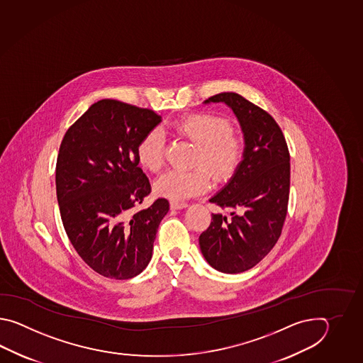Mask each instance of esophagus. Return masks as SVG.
<instances>
[{"instance_id": "34e87169", "label": "esophagus", "mask_w": 363, "mask_h": 363, "mask_svg": "<svg viewBox=\"0 0 363 363\" xmlns=\"http://www.w3.org/2000/svg\"><path fill=\"white\" fill-rule=\"evenodd\" d=\"M188 206L186 202H180V201H171L170 208L172 210H180V208H185Z\"/></svg>"}]
</instances>
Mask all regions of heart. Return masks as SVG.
<instances>
[{
  "label": "heart",
  "instance_id": "obj_1",
  "mask_svg": "<svg viewBox=\"0 0 363 363\" xmlns=\"http://www.w3.org/2000/svg\"><path fill=\"white\" fill-rule=\"evenodd\" d=\"M171 128L179 136L199 145L194 164L205 166L216 179H228L239 169L245 155V141L232 131L228 119L211 114H192L175 121ZM138 161L147 170L158 171L164 162L162 131L153 128L140 140L136 147ZM205 167L194 170L172 169L155 183L157 194L172 201H182L206 192L211 186V174Z\"/></svg>",
  "mask_w": 363,
  "mask_h": 363
}]
</instances>
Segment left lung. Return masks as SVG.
Instances as JSON below:
<instances>
[{
    "label": "left lung",
    "instance_id": "left-lung-1",
    "mask_svg": "<svg viewBox=\"0 0 363 363\" xmlns=\"http://www.w3.org/2000/svg\"><path fill=\"white\" fill-rule=\"evenodd\" d=\"M223 102L239 121L245 155L230 182L210 199L230 216L211 214L200 247L211 267L239 274L261 262L277 244L286 220L291 163L284 135L275 119L238 93L205 101Z\"/></svg>",
    "mask_w": 363,
    "mask_h": 363
}]
</instances>
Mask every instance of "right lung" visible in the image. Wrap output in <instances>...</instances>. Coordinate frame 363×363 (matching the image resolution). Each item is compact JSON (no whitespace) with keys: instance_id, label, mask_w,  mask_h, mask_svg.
<instances>
[{"instance_id":"add662e5","label":"right lung","mask_w":363,"mask_h":363,"mask_svg":"<svg viewBox=\"0 0 363 363\" xmlns=\"http://www.w3.org/2000/svg\"><path fill=\"white\" fill-rule=\"evenodd\" d=\"M162 118L122 101L93 104L62 140L55 167L62 223L72 247L105 278L131 279L152 259L158 225L170 205L155 200L136 147Z\"/></svg>"}]
</instances>
